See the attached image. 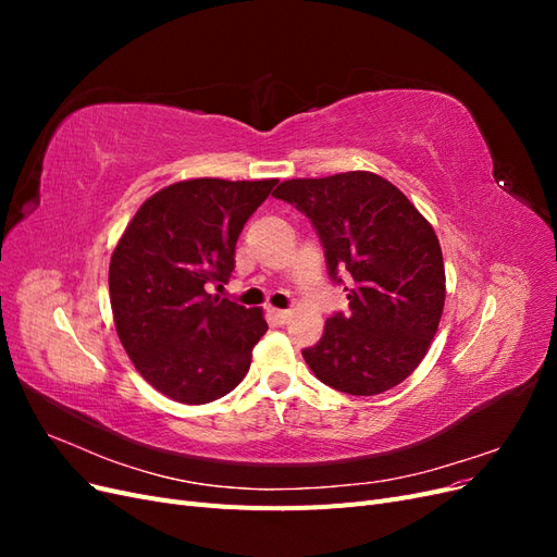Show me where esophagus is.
Segmentation results:
<instances>
[{"label":"esophagus","instance_id":"1","mask_svg":"<svg viewBox=\"0 0 557 557\" xmlns=\"http://www.w3.org/2000/svg\"><path fill=\"white\" fill-rule=\"evenodd\" d=\"M269 315H272L276 323H285V320L290 318V311L288 309H269Z\"/></svg>","mask_w":557,"mask_h":557}]
</instances>
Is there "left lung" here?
<instances>
[{
	"instance_id": "left-lung-1",
	"label": "left lung",
	"mask_w": 557,
	"mask_h": 557,
	"mask_svg": "<svg viewBox=\"0 0 557 557\" xmlns=\"http://www.w3.org/2000/svg\"><path fill=\"white\" fill-rule=\"evenodd\" d=\"M276 199L305 213L325 248L348 313L327 318L301 350L311 372L348 395H381L425 358L440 327L446 272L432 225L391 181L372 172L283 181Z\"/></svg>"
}]
</instances>
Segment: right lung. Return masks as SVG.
<instances>
[{"label":"right lung","mask_w":557,"mask_h":557,"mask_svg":"<svg viewBox=\"0 0 557 557\" xmlns=\"http://www.w3.org/2000/svg\"><path fill=\"white\" fill-rule=\"evenodd\" d=\"M278 181L190 178L134 213L109 264L115 332L137 372L183 404L232 393L267 332L262 309L211 295L248 218Z\"/></svg>","instance_id":"right-lung-1"}]
</instances>
